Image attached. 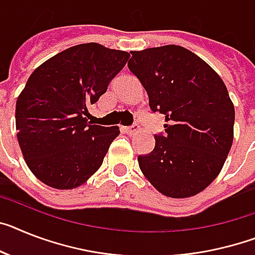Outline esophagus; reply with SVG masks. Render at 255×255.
<instances>
[{
    "label": "esophagus",
    "instance_id": "esophagus-1",
    "mask_svg": "<svg viewBox=\"0 0 255 255\" xmlns=\"http://www.w3.org/2000/svg\"><path fill=\"white\" fill-rule=\"evenodd\" d=\"M122 131H123L124 133L133 134L138 131V127L137 126H133V127H122Z\"/></svg>",
    "mask_w": 255,
    "mask_h": 255
}]
</instances>
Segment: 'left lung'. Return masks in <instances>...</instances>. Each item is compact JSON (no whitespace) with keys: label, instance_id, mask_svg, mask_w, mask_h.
Instances as JSON below:
<instances>
[{"label":"left lung","instance_id":"8db88e82","mask_svg":"<svg viewBox=\"0 0 255 255\" xmlns=\"http://www.w3.org/2000/svg\"><path fill=\"white\" fill-rule=\"evenodd\" d=\"M128 67L163 114L166 134L138 155L149 183L166 197L188 198L206 189L224 166L233 142L235 106L219 75L179 45L131 51Z\"/></svg>","mask_w":255,"mask_h":255}]
</instances>
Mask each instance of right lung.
<instances>
[{
	"mask_svg": "<svg viewBox=\"0 0 255 255\" xmlns=\"http://www.w3.org/2000/svg\"><path fill=\"white\" fill-rule=\"evenodd\" d=\"M97 42L75 45L38 66L20 92L15 126L25 163L54 189H74L97 172L119 127L88 123V108L128 61Z\"/></svg>",
	"mask_w": 255,
	"mask_h": 255,
	"instance_id": "add662e5",
	"label": "right lung"
}]
</instances>
